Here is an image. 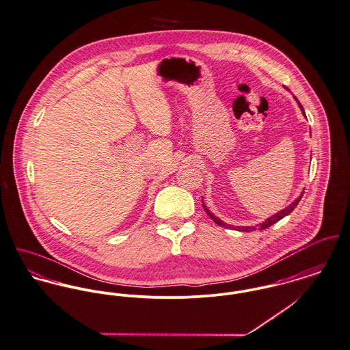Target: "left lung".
Instances as JSON below:
<instances>
[{
	"mask_svg": "<svg viewBox=\"0 0 350 350\" xmlns=\"http://www.w3.org/2000/svg\"><path fill=\"white\" fill-rule=\"evenodd\" d=\"M297 98V97H295ZM297 101H298V98H297ZM298 104H299V108L302 109V113L305 115V111H304V108H302V105H301V103L298 101ZM302 195H304V192L301 193V196L298 198V199H295L290 206H287L285 210H282V211H280L278 214H275V215H273V217H270L269 219H266L265 222L260 223V224H258V227H255V226H249V227H235V226H231V224H226V223L222 222L219 218H217L214 214H211L210 211H208V208L204 206V203H203V198H202V204H203V207H204V210H206V213H207V215L214 221V222L217 223V224H219V226H222V227H227V228H234V230H238V231H245V232H249V231H254L256 228H260V230H265V228H267V227H270L271 224H274V223L278 222V221H281L282 218H285L286 215H288L295 207H297V204L299 203V200H301V198H302Z\"/></svg>",
	"mask_w": 350,
	"mask_h": 350,
	"instance_id": "8db88e82",
	"label": "left lung"
}]
</instances>
